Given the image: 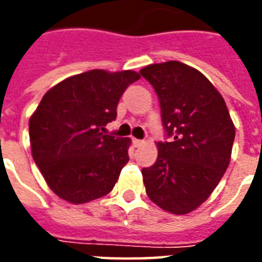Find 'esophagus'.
<instances>
[{
    "label": "esophagus",
    "instance_id": "1",
    "mask_svg": "<svg viewBox=\"0 0 262 262\" xmlns=\"http://www.w3.org/2000/svg\"><path fill=\"white\" fill-rule=\"evenodd\" d=\"M144 144V140H139V139H133V145H135L136 148L141 147Z\"/></svg>",
    "mask_w": 262,
    "mask_h": 262
}]
</instances>
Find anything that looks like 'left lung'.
I'll list each match as a JSON object with an SVG mask.
<instances>
[{
    "label": "left lung",
    "instance_id": "left-lung-1",
    "mask_svg": "<svg viewBox=\"0 0 262 262\" xmlns=\"http://www.w3.org/2000/svg\"><path fill=\"white\" fill-rule=\"evenodd\" d=\"M155 90L171 141L158 143V159L143 168L151 201L174 215L194 211L215 190L231 159L235 127L223 96L205 76L178 61L140 71Z\"/></svg>",
    "mask_w": 262,
    "mask_h": 262
}]
</instances>
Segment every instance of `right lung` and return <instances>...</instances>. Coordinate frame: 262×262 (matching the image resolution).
Returning <instances> with one entry per match:
<instances>
[{
    "mask_svg": "<svg viewBox=\"0 0 262 262\" xmlns=\"http://www.w3.org/2000/svg\"><path fill=\"white\" fill-rule=\"evenodd\" d=\"M140 79L133 71L94 69L49 90L30 118L32 158L49 187L84 204L110 193L129 162L130 139L106 135L122 94Z\"/></svg>",
    "mask_w": 262,
    "mask_h": 262,
    "instance_id": "1",
    "label": "right lung"
}]
</instances>
